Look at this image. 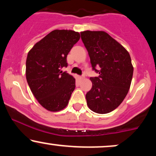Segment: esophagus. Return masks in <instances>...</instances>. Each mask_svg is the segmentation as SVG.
Here are the masks:
<instances>
[{"label":"esophagus","mask_w":156,"mask_h":156,"mask_svg":"<svg viewBox=\"0 0 156 156\" xmlns=\"http://www.w3.org/2000/svg\"><path fill=\"white\" fill-rule=\"evenodd\" d=\"M78 80H82L83 78V76H78Z\"/></svg>","instance_id":"esophagus-1"}]
</instances>
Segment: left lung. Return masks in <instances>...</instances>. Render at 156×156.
I'll return each mask as SVG.
<instances>
[{
  "mask_svg": "<svg viewBox=\"0 0 156 156\" xmlns=\"http://www.w3.org/2000/svg\"><path fill=\"white\" fill-rule=\"evenodd\" d=\"M80 35L92 69L100 75L90 78L92 87L86 94L87 105L98 114H108L121 104L129 91L133 73L130 55L106 32L85 31Z\"/></svg>",
  "mask_w": 156,
  "mask_h": 156,
  "instance_id": "left-lung-1",
  "label": "left lung"
}]
</instances>
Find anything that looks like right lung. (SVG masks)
I'll use <instances>...</instances> for the list:
<instances>
[{
    "instance_id": "right-lung-1",
    "label": "right lung",
    "mask_w": 156,
    "mask_h": 156,
    "mask_svg": "<svg viewBox=\"0 0 156 156\" xmlns=\"http://www.w3.org/2000/svg\"><path fill=\"white\" fill-rule=\"evenodd\" d=\"M80 39L72 30L56 29L37 42L28 52L26 76L34 96L46 110L66 108L76 88V79L61 69L67 67V56Z\"/></svg>"
}]
</instances>
